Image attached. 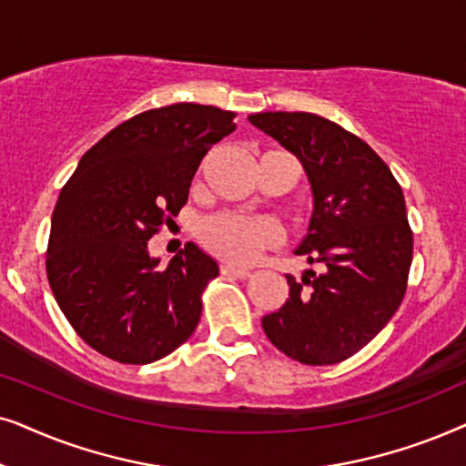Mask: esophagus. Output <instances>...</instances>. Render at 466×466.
Returning a JSON list of instances; mask_svg holds the SVG:
<instances>
[{"label":"esophagus","mask_w":466,"mask_h":466,"mask_svg":"<svg viewBox=\"0 0 466 466\" xmlns=\"http://www.w3.org/2000/svg\"><path fill=\"white\" fill-rule=\"evenodd\" d=\"M221 275H226V277H237V279H247V277H251V272L247 270V268H237V266L221 264Z\"/></svg>","instance_id":"34e87169"}]
</instances>
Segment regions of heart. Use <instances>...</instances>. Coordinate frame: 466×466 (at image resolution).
Wrapping results in <instances>:
<instances>
[{
	"mask_svg": "<svg viewBox=\"0 0 466 466\" xmlns=\"http://www.w3.org/2000/svg\"><path fill=\"white\" fill-rule=\"evenodd\" d=\"M204 249L232 264H249L279 240V229L262 217L215 213L198 223Z\"/></svg>",
	"mask_w": 466,
	"mask_h": 466,
	"instance_id": "heart-1",
	"label": "heart"
}]
</instances>
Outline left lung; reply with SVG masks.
Returning a JSON list of instances; mask_svg holds the SVG:
<instances>
[{
  "label": "left lung",
  "instance_id": "left-lung-1",
  "mask_svg": "<svg viewBox=\"0 0 466 466\" xmlns=\"http://www.w3.org/2000/svg\"><path fill=\"white\" fill-rule=\"evenodd\" d=\"M249 121L300 159L313 215L296 256L319 264L262 328L285 356L309 367L343 362L392 319L407 289L413 234L405 196L380 155L311 113H258Z\"/></svg>",
  "mask_w": 466,
  "mask_h": 466
}]
</instances>
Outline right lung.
<instances>
[{
  "label": "right lung",
  "instance_id": "add662e5",
  "mask_svg": "<svg viewBox=\"0 0 466 466\" xmlns=\"http://www.w3.org/2000/svg\"><path fill=\"white\" fill-rule=\"evenodd\" d=\"M234 113L202 104L147 110L80 157L53 210L46 275L86 345L121 364L168 356L194 334L219 266L194 243L164 270L148 238L172 223L208 148Z\"/></svg>",
  "mask_w": 466,
  "mask_h": 466
}]
</instances>
